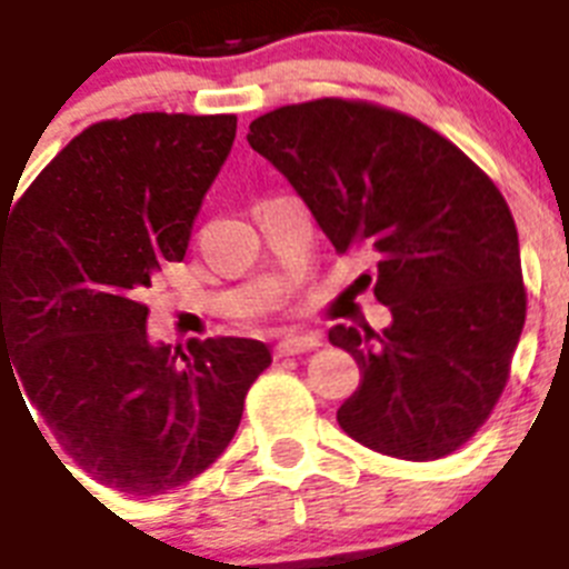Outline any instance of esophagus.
<instances>
[{
    "instance_id": "34e87169",
    "label": "esophagus",
    "mask_w": 569,
    "mask_h": 569,
    "mask_svg": "<svg viewBox=\"0 0 569 569\" xmlns=\"http://www.w3.org/2000/svg\"><path fill=\"white\" fill-rule=\"evenodd\" d=\"M321 345L316 332H289L286 339L277 341V357H298L307 350H316Z\"/></svg>"
}]
</instances>
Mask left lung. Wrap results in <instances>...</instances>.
Returning a JSON list of instances; mask_svg holds the SVG:
<instances>
[{
  "label": "left lung",
  "mask_w": 569,
  "mask_h": 569,
  "mask_svg": "<svg viewBox=\"0 0 569 569\" xmlns=\"http://www.w3.org/2000/svg\"><path fill=\"white\" fill-rule=\"evenodd\" d=\"M248 142L336 251L377 260L359 280L373 283L391 325L330 330L362 371L339 427L395 459L459 450L500 400L526 321L520 242L500 189L441 133L368 101L286 104L253 119Z\"/></svg>",
  "instance_id": "1"
}]
</instances>
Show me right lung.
<instances>
[{
  "label": "right lung",
  "mask_w": 569,
  "mask_h": 569,
  "mask_svg": "<svg viewBox=\"0 0 569 569\" xmlns=\"http://www.w3.org/2000/svg\"><path fill=\"white\" fill-rule=\"evenodd\" d=\"M233 137L228 113L96 122L0 216V365L58 445L131 497L204 473L271 365L257 339L151 341L140 300L183 260Z\"/></svg>",
  "instance_id": "right-lung-1"
}]
</instances>
